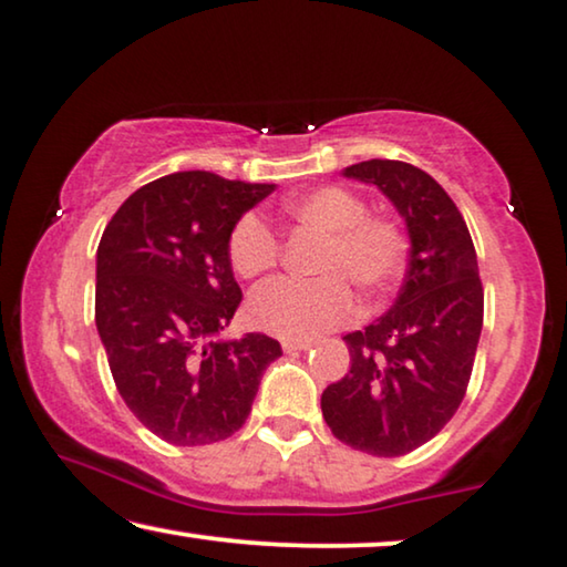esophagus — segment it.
<instances>
[{"instance_id":"34e87169","label":"esophagus","mask_w":567,"mask_h":567,"mask_svg":"<svg viewBox=\"0 0 567 567\" xmlns=\"http://www.w3.org/2000/svg\"><path fill=\"white\" fill-rule=\"evenodd\" d=\"M281 348H284V352H301V350H309L311 342L309 340H284Z\"/></svg>"}]
</instances>
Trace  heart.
I'll list each match as a JSON object with an SVG mask.
<instances>
[{"label": "heart", "instance_id": "b5f03b06", "mask_svg": "<svg viewBox=\"0 0 567 567\" xmlns=\"http://www.w3.org/2000/svg\"><path fill=\"white\" fill-rule=\"evenodd\" d=\"M293 223L327 233L317 252V278H276L252 291L250 322L284 340H311L342 324L355 286L365 303L383 299L406 266L409 240L393 217L368 215L365 202L342 186H319L284 202ZM281 243L256 212L229 229L227 256L243 278L276 266Z\"/></svg>", "mask_w": 567, "mask_h": 567}]
</instances>
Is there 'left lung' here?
<instances>
[{"label":"left lung","instance_id":"1","mask_svg":"<svg viewBox=\"0 0 567 567\" xmlns=\"http://www.w3.org/2000/svg\"><path fill=\"white\" fill-rule=\"evenodd\" d=\"M342 176L379 188L412 248L393 307L342 338L350 373L327 385L322 414L344 445L399 457L432 440L465 396L483 327L478 260L455 202L422 168L373 158Z\"/></svg>","mask_w":567,"mask_h":567}]
</instances>
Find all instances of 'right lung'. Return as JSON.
I'll return each mask as SVG.
<instances>
[{
    "mask_svg": "<svg viewBox=\"0 0 567 567\" xmlns=\"http://www.w3.org/2000/svg\"><path fill=\"white\" fill-rule=\"evenodd\" d=\"M276 184L178 171L130 196L96 248L94 319L130 412L178 447L227 440L245 424L281 344L260 332L219 338L243 291L229 229Z\"/></svg>",
    "mask_w": 567,
    "mask_h": 567,
    "instance_id": "right-lung-1",
    "label": "right lung"
}]
</instances>
